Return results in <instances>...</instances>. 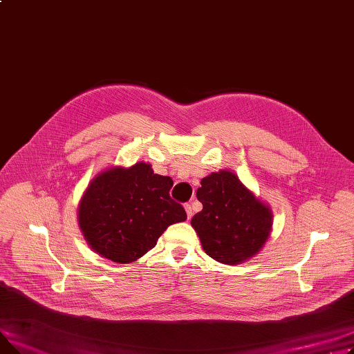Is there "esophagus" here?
I'll use <instances>...</instances> for the list:
<instances>
[{
    "mask_svg": "<svg viewBox=\"0 0 354 354\" xmlns=\"http://www.w3.org/2000/svg\"><path fill=\"white\" fill-rule=\"evenodd\" d=\"M185 211H187L188 219H191V218H192V215H194V209H192V207L189 205V203H187V205H185Z\"/></svg>",
    "mask_w": 354,
    "mask_h": 354,
    "instance_id": "34e87169",
    "label": "esophagus"
}]
</instances>
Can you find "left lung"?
I'll return each instance as SVG.
<instances>
[{"label":"left lung","instance_id":"1","mask_svg":"<svg viewBox=\"0 0 354 354\" xmlns=\"http://www.w3.org/2000/svg\"><path fill=\"white\" fill-rule=\"evenodd\" d=\"M196 198L203 208L191 225L215 261L236 266L261 251L272 230L271 208L234 172L221 169L203 178Z\"/></svg>","mask_w":354,"mask_h":354}]
</instances>
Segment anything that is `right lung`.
I'll use <instances>...</instances> for the list:
<instances>
[{"mask_svg":"<svg viewBox=\"0 0 354 354\" xmlns=\"http://www.w3.org/2000/svg\"><path fill=\"white\" fill-rule=\"evenodd\" d=\"M172 185L145 162L97 174L79 202V228L87 245L118 264L143 257L167 227L187 219L183 207L169 196Z\"/></svg>","mask_w":354,"mask_h":354,"instance_id":"obj_1","label":"right lung"}]
</instances>
